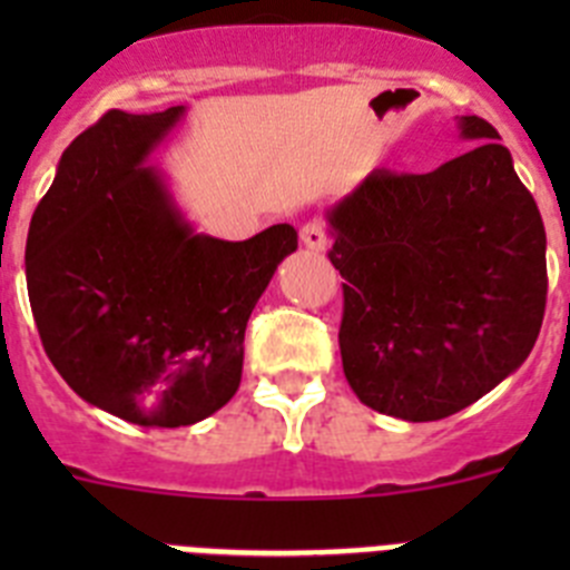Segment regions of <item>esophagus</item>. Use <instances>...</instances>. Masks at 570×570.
I'll return each mask as SVG.
<instances>
[{
	"instance_id": "34e87169",
	"label": "esophagus",
	"mask_w": 570,
	"mask_h": 570,
	"mask_svg": "<svg viewBox=\"0 0 570 570\" xmlns=\"http://www.w3.org/2000/svg\"><path fill=\"white\" fill-rule=\"evenodd\" d=\"M299 239L305 248L311 250H325L328 248V230L322 219H308V223L299 228Z\"/></svg>"
}]
</instances>
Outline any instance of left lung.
I'll return each mask as SVG.
<instances>
[{"label": "left lung", "mask_w": 570, "mask_h": 570, "mask_svg": "<svg viewBox=\"0 0 570 570\" xmlns=\"http://www.w3.org/2000/svg\"><path fill=\"white\" fill-rule=\"evenodd\" d=\"M431 174L376 168L328 210L342 274L340 351L367 407L407 422L456 414L513 374L546 316V225L500 134Z\"/></svg>", "instance_id": "8db88e82"}]
</instances>
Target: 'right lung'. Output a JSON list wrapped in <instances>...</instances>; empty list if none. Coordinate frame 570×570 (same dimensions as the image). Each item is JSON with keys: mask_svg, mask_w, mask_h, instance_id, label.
Masks as SVG:
<instances>
[{"mask_svg": "<svg viewBox=\"0 0 570 570\" xmlns=\"http://www.w3.org/2000/svg\"><path fill=\"white\" fill-rule=\"evenodd\" d=\"M108 110L59 159L24 245L45 354L85 402L145 428L194 425L242 380L245 328L291 225L245 242L194 234L145 156L179 122Z\"/></svg>", "mask_w": 570, "mask_h": 570, "instance_id": "add662e5", "label": "right lung"}]
</instances>
